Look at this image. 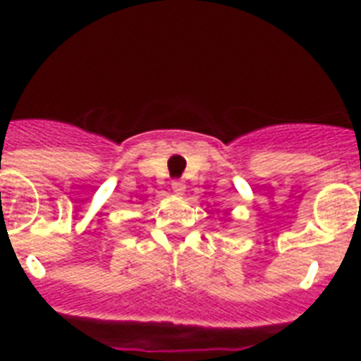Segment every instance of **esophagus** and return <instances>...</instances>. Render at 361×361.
Returning a JSON list of instances; mask_svg holds the SVG:
<instances>
[{
  "label": "esophagus",
  "mask_w": 361,
  "mask_h": 361,
  "mask_svg": "<svg viewBox=\"0 0 361 361\" xmlns=\"http://www.w3.org/2000/svg\"><path fill=\"white\" fill-rule=\"evenodd\" d=\"M172 191H174L176 195H183V192H185V183L180 180H174L172 181Z\"/></svg>",
  "instance_id": "esophagus-1"
}]
</instances>
